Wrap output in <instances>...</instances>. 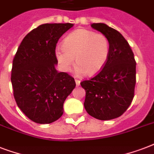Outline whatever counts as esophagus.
I'll return each mask as SVG.
<instances>
[{"label": "esophagus", "mask_w": 154, "mask_h": 154, "mask_svg": "<svg viewBox=\"0 0 154 154\" xmlns=\"http://www.w3.org/2000/svg\"><path fill=\"white\" fill-rule=\"evenodd\" d=\"M75 82H76V85L77 86H79L80 84H81V82H80L79 80H75Z\"/></svg>", "instance_id": "1"}]
</instances>
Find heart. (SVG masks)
<instances>
[{
  "label": "heart",
  "instance_id": "heart-1",
  "mask_svg": "<svg viewBox=\"0 0 154 154\" xmlns=\"http://www.w3.org/2000/svg\"><path fill=\"white\" fill-rule=\"evenodd\" d=\"M109 55V42L105 35L85 29L71 32L57 47L55 56L63 71L67 72L74 63L76 74L94 76L101 72Z\"/></svg>",
  "mask_w": 154,
  "mask_h": 154
}]
</instances>
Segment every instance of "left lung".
I'll return each mask as SVG.
<instances>
[{
	"mask_svg": "<svg viewBox=\"0 0 154 154\" xmlns=\"http://www.w3.org/2000/svg\"><path fill=\"white\" fill-rule=\"evenodd\" d=\"M91 27L109 42V55L101 72L81 85L85 90L84 106L90 116L108 121L122 116L131 104L136 85V61L125 37L104 23Z\"/></svg>",
	"mask_w": 154,
	"mask_h": 154,
	"instance_id": "1",
	"label": "left lung"
}]
</instances>
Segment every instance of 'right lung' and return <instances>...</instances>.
Returning a JSON list of instances; mask_svg holds the SVG:
<instances>
[{"label": "right lung", "mask_w": 154, "mask_h": 154, "mask_svg": "<svg viewBox=\"0 0 154 154\" xmlns=\"http://www.w3.org/2000/svg\"><path fill=\"white\" fill-rule=\"evenodd\" d=\"M73 24H44L29 32L13 61L11 82L17 106L31 121L50 124L63 114L74 79L56 69L58 40Z\"/></svg>", "instance_id": "1"}]
</instances>
